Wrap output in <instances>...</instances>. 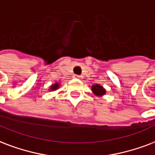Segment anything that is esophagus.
<instances>
[{
  "label": "esophagus",
  "instance_id": "34e87169",
  "mask_svg": "<svg viewBox=\"0 0 155 155\" xmlns=\"http://www.w3.org/2000/svg\"><path fill=\"white\" fill-rule=\"evenodd\" d=\"M73 78H75V79H81L82 76H80V75H73Z\"/></svg>",
  "mask_w": 155,
  "mask_h": 155
}]
</instances>
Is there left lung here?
Segmentation results:
<instances>
[{"label":"left lung","mask_w":155,"mask_h":155,"mask_svg":"<svg viewBox=\"0 0 155 155\" xmlns=\"http://www.w3.org/2000/svg\"><path fill=\"white\" fill-rule=\"evenodd\" d=\"M92 91H93V93L97 97L104 96L106 93V89H105L102 86L100 85V84H93V85L92 86Z\"/></svg>","instance_id":"obj_1"}]
</instances>
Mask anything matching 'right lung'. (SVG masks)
I'll list each match as a JSON object with an SVG mask.
<instances>
[{"label":"right lung","mask_w":155,"mask_h":155,"mask_svg":"<svg viewBox=\"0 0 155 155\" xmlns=\"http://www.w3.org/2000/svg\"><path fill=\"white\" fill-rule=\"evenodd\" d=\"M59 86H60V84H58V83H55V84H52V85L50 86L49 90H51V91L57 90V89L59 88Z\"/></svg>","instance_id":"1"}]
</instances>
